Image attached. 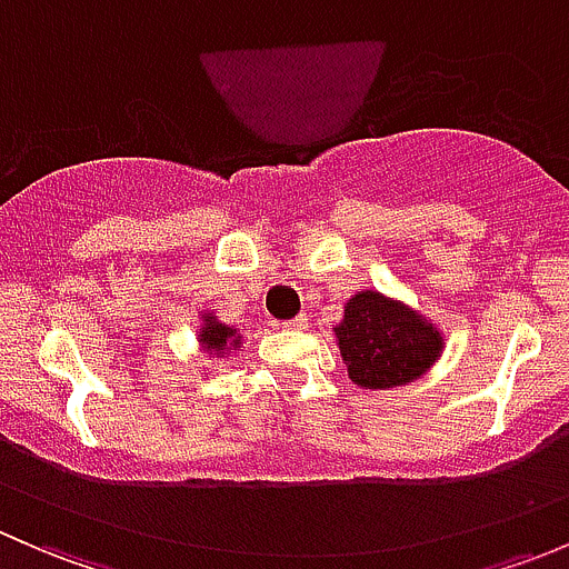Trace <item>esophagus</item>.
Wrapping results in <instances>:
<instances>
[{"mask_svg": "<svg viewBox=\"0 0 569 569\" xmlns=\"http://www.w3.org/2000/svg\"><path fill=\"white\" fill-rule=\"evenodd\" d=\"M283 327H286V330H306L308 317H306V313H300V317H295V319H286Z\"/></svg>", "mask_w": 569, "mask_h": 569, "instance_id": "esophagus-1", "label": "esophagus"}]
</instances>
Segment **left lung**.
I'll return each mask as SVG.
<instances>
[{
	"label": "left lung",
	"mask_w": 569,
	"mask_h": 569,
	"mask_svg": "<svg viewBox=\"0 0 569 569\" xmlns=\"http://www.w3.org/2000/svg\"><path fill=\"white\" fill-rule=\"evenodd\" d=\"M336 336L355 386L380 391L418 380L443 347L438 327L377 291H360L347 302Z\"/></svg>",
	"instance_id": "left-lung-1"
}]
</instances>
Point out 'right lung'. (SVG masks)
<instances>
[{
	"mask_svg": "<svg viewBox=\"0 0 569 569\" xmlns=\"http://www.w3.org/2000/svg\"><path fill=\"white\" fill-rule=\"evenodd\" d=\"M203 321H206V327H203V336H200V341L206 343V349H214V352H220V349L228 347V338H239L237 330L220 325L214 317H206ZM231 343H239V341H231Z\"/></svg>",
	"mask_w": 569,
	"mask_h": 569,
	"instance_id": "right-lung-1",
	"label": "right lung"
}]
</instances>
